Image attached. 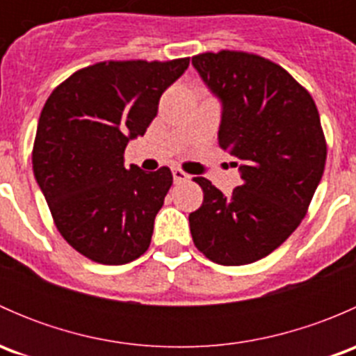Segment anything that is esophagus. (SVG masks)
I'll return each instance as SVG.
<instances>
[{"label":"esophagus","mask_w":356,"mask_h":356,"mask_svg":"<svg viewBox=\"0 0 356 356\" xmlns=\"http://www.w3.org/2000/svg\"><path fill=\"white\" fill-rule=\"evenodd\" d=\"M172 175H174V181L177 182H186L189 179V175L186 174L184 170H181V168H174V170H172Z\"/></svg>","instance_id":"34e87169"}]
</instances>
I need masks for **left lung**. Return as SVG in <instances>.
Masks as SVG:
<instances>
[{"label": "left lung", "mask_w": 356, "mask_h": 356, "mask_svg": "<svg viewBox=\"0 0 356 356\" xmlns=\"http://www.w3.org/2000/svg\"><path fill=\"white\" fill-rule=\"evenodd\" d=\"M193 65L222 99L218 146L238 158L243 179L229 198L193 179L203 189L189 213L193 243L215 264H253L293 234L321 182L327 143L318 110L288 70L254 53H200Z\"/></svg>", "instance_id": "left-lung-1"}]
</instances>
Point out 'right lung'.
<instances>
[{"label":"right lung","instance_id":"right-lung-1","mask_svg":"<svg viewBox=\"0 0 356 356\" xmlns=\"http://www.w3.org/2000/svg\"><path fill=\"white\" fill-rule=\"evenodd\" d=\"M188 67L189 58L99 62L74 72L42 106L35 181L62 238L96 264H129L149 248L174 177L168 167L125 168V146L145 134Z\"/></svg>","mask_w":356,"mask_h":356}]
</instances>
